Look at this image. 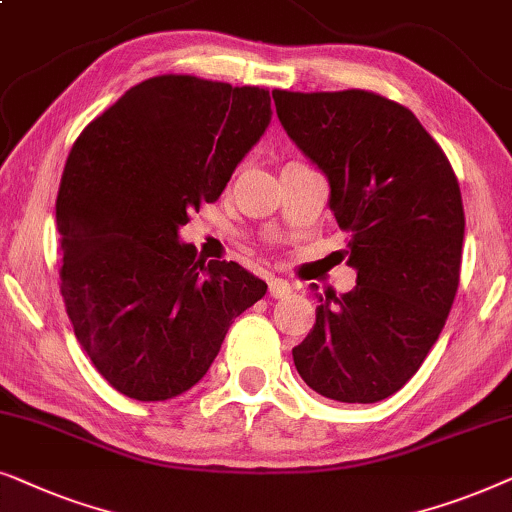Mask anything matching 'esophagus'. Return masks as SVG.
<instances>
[{
	"label": "esophagus",
	"instance_id": "34e87169",
	"mask_svg": "<svg viewBox=\"0 0 512 512\" xmlns=\"http://www.w3.org/2000/svg\"><path fill=\"white\" fill-rule=\"evenodd\" d=\"M268 293L272 298H289L293 293V286L286 282V279H279V277H272L268 282Z\"/></svg>",
	"mask_w": 512,
	"mask_h": 512
}]
</instances>
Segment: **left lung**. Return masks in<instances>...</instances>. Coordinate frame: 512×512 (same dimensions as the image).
I'll return each instance as SVG.
<instances>
[{"mask_svg":"<svg viewBox=\"0 0 512 512\" xmlns=\"http://www.w3.org/2000/svg\"><path fill=\"white\" fill-rule=\"evenodd\" d=\"M277 116L331 184L356 286L319 298L293 347L300 377L340 403L396 394L436 345L459 286L457 174L415 114L370 90H272Z\"/></svg>","mask_w":512,"mask_h":512,"instance_id":"left-lung-1","label":"left lung"}]
</instances>
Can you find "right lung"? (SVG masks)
Instances as JSON below:
<instances>
[{"label":"right lung","mask_w":512,"mask_h":512,"mask_svg":"<svg viewBox=\"0 0 512 512\" xmlns=\"http://www.w3.org/2000/svg\"><path fill=\"white\" fill-rule=\"evenodd\" d=\"M270 90L188 74L132 86L86 125L62 172L60 293L104 380L135 401L200 382L268 284L179 242L268 128Z\"/></svg>","instance_id":"1"}]
</instances>
